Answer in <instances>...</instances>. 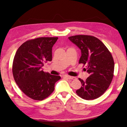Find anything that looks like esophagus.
<instances>
[{
	"instance_id": "1",
	"label": "esophagus",
	"mask_w": 127,
	"mask_h": 127,
	"mask_svg": "<svg viewBox=\"0 0 127 127\" xmlns=\"http://www.w3.org/2000/svg\"><path fill=\"white\" fill-rule=\"evenodd\" d=\"M64 77H65V78H66L69 79H76V77L68 76V75H65V76H64Z\"/></svg>"
}]
</instances>
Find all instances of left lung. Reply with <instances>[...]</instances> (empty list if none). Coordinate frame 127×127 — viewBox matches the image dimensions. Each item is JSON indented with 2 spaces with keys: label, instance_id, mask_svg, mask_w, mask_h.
<instances>
[{
  "label": "left lung",
  "instance_id": "left-lung-1",
  "mask_svg": "<svg viewBox=\"0 0 127 127\" xmlns=\"http://www.w3.org/2000/svg\"><path fill=\"white\" fill-rule=\"evenodd\" d=\"M69 40L81 51L79 63L86 65L90 76L83 81L79 78L82 86L76 93L85 100H94L99 97L106 91L112 81L114 62L111 54L106 46L94 36L76 35Z\"/></svg>",
  "mask_w": 127,
  "mask_h": 127
}]
</instances>
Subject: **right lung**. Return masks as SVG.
Listing matches in <instances>:
<instances>
[{"label": "right lung", "instance_id": "right-lung-1", "mask_svg": "<svg viewBox=\"0 0 127 127\" xmlns=\"http://www.w3.org/2000/svg\"><path fill=\"white\" fill-rule=\"evenodd\" d=\"M58 37H38L22 44L15 54L12 72L17 85L32 99L42 100L54 90L61 77L43 71L44 63L52 61V48Z\"/></svg>", "mask_w": 127, "mask_h": 127}]
</instances>
